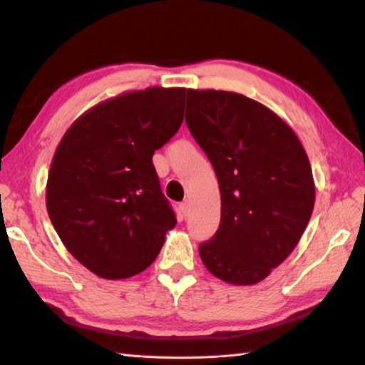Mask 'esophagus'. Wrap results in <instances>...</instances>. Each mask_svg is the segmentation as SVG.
Returning a JSON list of instances; mask_svg holds the SVG:
<instances>
[{
	"mask_svg": "<svg viewBox=\"0 0 365 365\" xmlns=\"http://www.w3.org/2000/svg\"><path fill=\"white\" fill-rule=\"evenodd\" d=\"M180 212H181V217H187V215H189V203L187 202H182L180 205Z\"/></svg>",
	"mask_w": 365,
	"mask_h": 365,
	"instance_id": "obj_1",
	"label": "esophagus"
}]
</instances>
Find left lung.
<instances>
[{
  "label": "left lung",
  "instance_id": "1",
  "mask_svg": "<svg viewBox=\"0 0 365 365\" xmlns=\"http://www.w3.org/2000/svg\"><path fill=\"white\" fill-rule=\"evenodd\" d=\"M185 123L216 171L221 224L198 246L230 284H256L297 246L314 206L310 160L272 109L235 92L187 91Z\"/></svg>",
  "mask_w": 365,
  "mask_h": 365
}]
</instances>
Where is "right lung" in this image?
<instances>
[{"label":"right lung","instance_id":"1","mask_svg":"<svg viewBox=\"0 0 365 365\" xmlns=\"http://www.w3.org/2000/svg\"><path fill=\"white\" fill-rule=\"evenodd\" d=\"M184 97L185 88L149 87L103 101L55 150L47 212L66 250L100 278L146 270L176 225L153 155L180 130Z\"/></svg>","mask_w":365,"mask_h":365}]
</instances>
